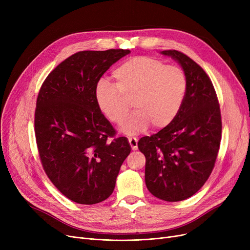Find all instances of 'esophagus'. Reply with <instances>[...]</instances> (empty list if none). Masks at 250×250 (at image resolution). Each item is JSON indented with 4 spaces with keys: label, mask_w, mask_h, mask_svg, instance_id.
<instances>
[{
    "label": "esophagus",
    "mask_w": 250,
    "mask_h": 250,
    "mask_svg": "<svg viewBox=\"0 0 250 250\" xmlns=\"http://www.w3.org/2000/svg\"><path fill=\"white\" fill-rule=\"evenodd\" d=\"M128 143H129L130 148L133 150L138 149V140L136 138H128Z\"/></svg>",
    "instance_id": "34e87169"
}]
</instances>
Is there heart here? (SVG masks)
<instances>
[{"mask_svg": "<svg viewBox=\"0 0 250 250\" xmlns=\"http://www.w3.org/2000/svg\"><path fill=\"white\" fill-rule=\"evenodd\" d=\"M114 84L105 79L95 86L99 110L115 125L124 124L132 99L136 110L123 129L133 135L153 128H163L177 116L185 101L188 80L180 68L151 57L128 59L112 72Z\"/></svg>", "mask_w": 250, "mask_h": 250, "instance_id": "heart-1", "label": "heart"}]
</instances>
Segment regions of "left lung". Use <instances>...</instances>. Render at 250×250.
<instances>
[{"mask_svg":"<svg viewBox=\"0 0 250 250\" xmlns=\"http://www.w3.org/2000/svg\"><path fill=\"white\" fill-rule=\"evenodd\" d=\"M162 54L175 59L185 71L188 90L174 121L151 137H143L145 181L149 191L166 202L187 200L211 175L218 156L222 118L211 79L200 64L175 49Z\"/></svg>","mask_w":250,"mask_h":250,"instance_id":"1","label":"left lung"}]
</instances>
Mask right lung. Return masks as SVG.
I'll list each match as a JSON object with an SVG mask.
<instances>
[{
  "instance_id": "add662e5",
  "label": "right lung",
  "mask_w": 250,
  "mask_h": 250,
  "mask_svg": "<svg viewBox=\"0 0 250 250\" xmlns=\"http://www.w3.org/2000/svg\"><path fill=\"white\" fill-rule=\"evenodd\" d=\"M128 49L83 50L62 62L38 92L34 132L49 180L69 200L94 205L112 193L130 152L99 110L95 86Z\"/></svg>"
}]
</instances>
